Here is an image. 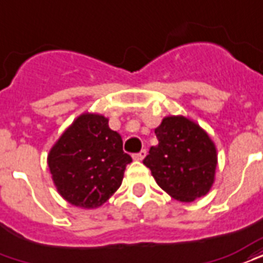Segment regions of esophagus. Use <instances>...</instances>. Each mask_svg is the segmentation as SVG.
Wrapping results in <instances>:
<instances>
[{
    "mask_svg": "<svg viewBox=\"0 0 263 263\" xmlns=\"http://www.w3.org/2000/svg\"><path fill=\"white\" fill-rule=\"evenodd\" d=\"M145 156H146V151H145V149H142L141 152L135 153L132 157H134V160H142Z\"/></svg>",
    "mask_w": 263,
    "mask_h": 263,
    "instance_id": "obj_1",
    "label": "esophagus"
}]
</instances>
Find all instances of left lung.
Instances as JSON below:
<instances>
[{
    "label": "left lung",
    "mask_w": 263,
    "mask_h": 263,
    "mask_svg": "<svg viewBox=\"0 0 263 263\" xmlns=\"http://www.w3.org/2000/svg\"><path fill=\"white\" fill-rule=\"evenodd\" d=\"M159 145L143 164L161 190L181 202L206 195L215 181L216 147L201 126L185 117H166L155 129Z\"/></svg>",
    "instance_id": "8db88e82"
}]
</instances>
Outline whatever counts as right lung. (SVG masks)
I'll return each mask as SVG.
<instances>
[{"label": "right lung", "instance_id": "right-lung-1", "mask_svg": "<svg viewBox=\"0 0 263 263\" xmlns=\"http://www.w3.org/2000/svg\"><path fill=\"white\" fill-rule=\"evenodd\" d=\"M131 156L99 114H82L48 155V167L64 199L85 209L102 206L120 188Z\"/></svg>", "mask_w": 263, "mask_h": 263}]
</instances>
